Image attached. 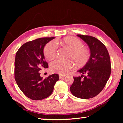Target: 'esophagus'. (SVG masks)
<instances>
[{
    "label": "esophagus",
    "mask_w": 123,
    "mask_h": 123,
    "mask_svg": "<svg viewBox=\"0 0 123 123\" xmlns=\"http://www.w3.org/2000/svg\"><path fill=\"white\" fill-rule=\"evenodd\" d=\"M65 75H61V74H60L59 75V78L60 79H63L64 78V77H65Z\"/></svg>",
    "instance_id": "esophagus-1"
}]
</instances>
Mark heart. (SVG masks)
<instances>
[{
  "instance_id": "heart-1",
  "label": "heart",
  "mask_w": 123,
  "mask_h": 123,
  "mask_svg": "<svg viewBox=\"0 0 123 123\" xmlns=\"http://www.w3.org/2000/svg\"><path fill=\"white\" fill-rule=\"evenodd\" d=\"M62 43L72 49L69 57L73 59L76 65H85L90 57L89 50L84 47L81 41L76 38H68L64 39ZM59 44L56 41H50L45 45L44 48L45 57L48 60L54 59L57 55ZM73 63L70 61H64L55 59L50 63V69L53 72L60 74H66L72 69Z\"/></svg>"
}]
</instances>
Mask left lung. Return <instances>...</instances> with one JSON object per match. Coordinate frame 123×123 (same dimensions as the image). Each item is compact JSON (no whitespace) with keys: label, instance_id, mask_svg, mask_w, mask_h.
I'll list each match as a JSON object with an SVG mask.
<instances>
[{"label":"left lung","instance_id":"8db88e82","mask_svg":"<svg viewBox=\"0 0 123 123\" xmlns=\"http://www.w3.org/2000/svg\"><path fill=\"white\" fill-rule=\"evenodd\" d=\"M77 36L88 44L91 55L87 63L78 71L82 75L73 77L70 90L74 96L88 99L99 94L105 86L111 74V61L106 47L100 41L88 35Z\"/></svg>","mask_w":123,"mask_h":123}]
</instances>
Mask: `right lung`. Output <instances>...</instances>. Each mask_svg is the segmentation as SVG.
I'll list each match as a JSON object with an SVG mask.
<instances>
[{
    "instance_id": "right-lung-1",
    "label": "right lung",
    "mask_w": 123,
    "mask_h": 123,
    "mask_svg": "<svg viewBox=\"0 0 123 123\" xmlns=\"http://www.w3.org/2000/svg\"><path fill=\"white\" fill-rule=\"evenodd\" d=\"M54 38L44 37L28 42L20 47L16 54L14 79L24 94L34 100L50 96L59 79L57 74L43 79L39 72L42 68L48 67L44 60L43 49L45 44Z\"/></svg>"
}]
</instances>
